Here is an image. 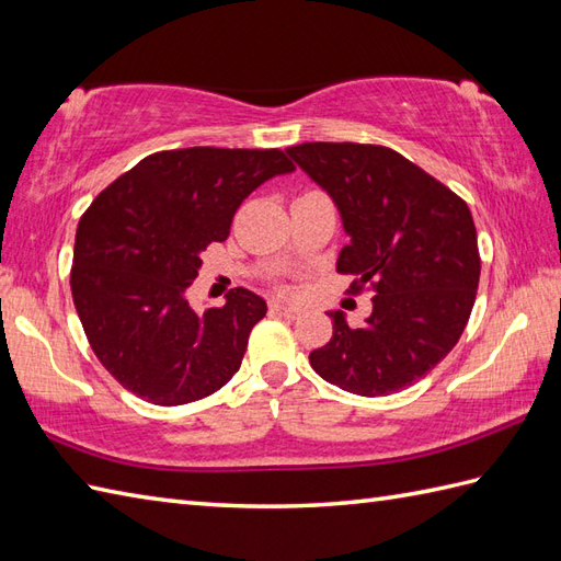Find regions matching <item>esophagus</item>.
Segmentation results:
<instances>
[{
    "mask_svg": "<svg viewBox=\"0 0 561 561\" xmlns=\"http://www.w3.org/2000/svg\"><path fill=\"white\" fill-rule=\"evenodd\" d=\"M273 309H276V311H280L283 313V317L285 319H290V321H295V319H299V317H302V309H299V307H293V305H273Z\"/></svg>",
    "mask_w": 561,
    "mask_h": 561,
    "instance_id": "esophagus-1",
    "label": "esophagus"
}]
</instances>
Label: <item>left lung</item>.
<instances>
[{
    "mask_svg": "<svg viewBox=\"0 0 561 561\" xmlns=\"http://www.w3.org/2000/svg\"><path fill=\"white\" fill-rule=\"evenodd\" d=\"M288 154L323 187L350 242L337 273L374 288V311L352 328L328 311L333 337L309 354L328 383L362 398L414 386L457 345L476 302L481 256L467 202L390 147L305 142Z\"/></svg>",
    "mask_w": 561,
    "mask_h": 561,
    "instance_id": "obj_1",
    "label": "left lung"
}]
</instances>
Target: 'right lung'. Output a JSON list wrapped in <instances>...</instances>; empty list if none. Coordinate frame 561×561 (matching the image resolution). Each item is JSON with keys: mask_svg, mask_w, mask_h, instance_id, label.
Wrapping results in <instances>:
<instances>
[{"mask_svg": "<svg viewBox=\"0 0 561 561\" xmlns=\"http://www.w3.org/2000/svg\"><path fill=\"white\" fill-rule=\"evenodd\" d=\"M290 171L280 149H169L94 197L76 230L71 293L92 352L123 388L175 407L233 378L266 302L236 288L197 313L185 290L242 199Z\"/></svg>", "mask_w": 561, "mask_h": 561, "instance_id": "1", "label": "right lung"}]
</instances>
